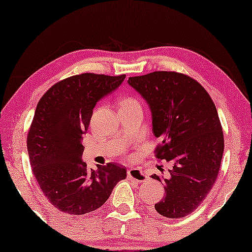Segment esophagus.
I'll return each instance as SVG.
<instances>
[{
  "label": "esophagus",
  "mask_w": 252,
  "mask_h": 252,
  "mask_svg": "<svg viewBox=\"0 0 252 252\" xmlns=\"http://www.w3.org/2000/svg\"><path fill=\"white\" fill-rule=\"evenodd\" d=\"M127 177L129 180L136 181V182H144L148 180V174L141 168H130L127 171Z\"/></svg>",
  "instance_id": "esophagus-1"
}]
</instances>
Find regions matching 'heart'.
<instances>
[{"instance_id": "b5f03b06", "label": "heart", "mask_w": 252, "mask_h": 252, "mask_svg": "<svg viewBox=\"0 0 252 252\" xmlns=\"http://www.w3.org/2000/svg\"><path fill=\"white\" fill-rule=\"evenodd\" d=\"M129 102H136V101H135V99H132V98H127V99H125V101H124L123 104H125V103H129Z\"/></svg>"}]
</instances>
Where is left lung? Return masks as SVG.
<instances>
[{
    "label": "left lung",
    "mask_w": 252,
    "mask_h": 252,
    "mask_svg": "<svg viewBox=\"0 0 252 252\" xmlns=\"http://www.w3.org/2000/svg\"><path fill=\"white\" fill-rule=\"evenodd\" d=\"M127 82L151 111L153 132L161 140L156 157L173 165L166 178L151 175L165 188L155 209L182 218L204 201L219 173L223 134L215 103L197 81L177 72H153Z\"/></svg>",
    "instance_id": "8db88e82"
}]
</instances>
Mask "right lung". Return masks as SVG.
<instances>
[{
	"mask_svg": "<svg viewBox=\"0 0 252 252\" xmlns=\"http://www.w3.org/2000/svg\"><path fill=\"white\" fill-rule=\"evenodd\" d=\"M125 78L73 75L55 84L37 103L27 136L30 163L44 196L62 212L85 215L101 208L126 178V168L112 163L88 170L81 143L96 103Z\"/></svg>",
	"mask_w": 252,
	"mask_h": 252,
	"instance_id": "obj_1",
	"label": "right lung"
}]
</instances>
